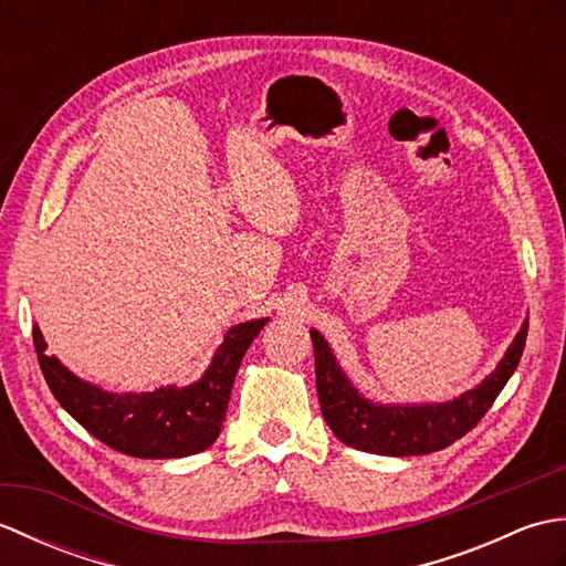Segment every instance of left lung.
Returning a JSON list of instances; mask_svg holds the SVG:
<instances>
[{
  "instance_id": "1",
  "label": "left lung",
  "mask_w": 566,
  "mask_h": 566,
  "mask_svg": "<svg viewBox=\"0 0 566 566\" xmlns=\"http://www.w3.org/2000/svg\"><path fill=\"white\" fill-rule=\"evenodd\" d=\"M525 338L527 323H523L521 333L515 335L499 367L476 389L464 391L460 399L448 403L381 406L357 394L340 365L335 363L323 335L318 331H311L321 413L335 432V438L355 450L391 457L438 452L467 436L484 418L501 389L506 387L515 367H518Z\"/></svg>"
}]
</instances>
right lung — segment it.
Masks as SVG:
<instances>
[{
  "label": "right lung",
  "instance_id": "add662e5",
  "mask_svg": "<svg viewBox=\"0 0 566 566\" xmlns=\"http://www.w3.org/2000/svg\"><path fill=\"white\" fill-rule=\"evenodd\" d=\"M268 321H248L228 331L199 381L148 394H112L82 381L57 357L45 355L39 326H33V345L48 387L84 430L116 452L172 460L207 450L219 438L240 359Z\"/></svg>",
  "mask_w": 566,
  "mask_h": 566
}]
</instances>
